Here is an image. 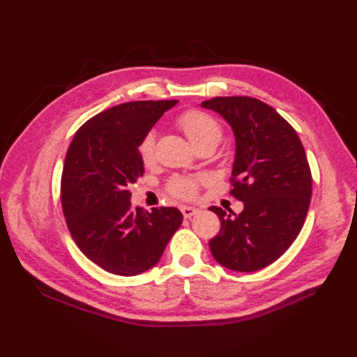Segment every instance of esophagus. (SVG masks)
<instances>
[{
  "label": "esophagus",
  "instance_id": "esophagus-1",
  "mask_svg": "<svg viewBox=\"0 0 357 357\" xmlns=\"http://www.w3.org/2000/svg\"><path fill=\"white\" fill-rule=\"evenodd\" d=\"M181 211H183V216H184L185 219H190L192 216H195L196 213H198V208L188 207V206H183V207H181Z\"/></svg>",
  "mask_w": 357,
  "mask_h": 357
}]
</instances>
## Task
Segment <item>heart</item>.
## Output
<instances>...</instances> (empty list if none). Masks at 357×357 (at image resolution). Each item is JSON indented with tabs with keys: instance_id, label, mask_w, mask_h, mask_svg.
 Segmentation results:
<instances>
[{
	"instance_id": "obj_1",
	"label": "heart",
	"mask_w": 357,
	"mask_h": 357,
	"mask_svg": "<svg viewBox=\"0 0 357 357\" xmlns=\"http://www.w3.org/2000/svg\"><path fill=\"white\" fill-rule=\"evenodd\" d=\"M176 126L196 149L216 146L222 138V127L219 121L201 109H188L176 118ZM138 155L144 167H151L156 161L155 133L147 132L138 144ZM199 179L192 176H173L167 183V190L179 199H192L198 193Z\"/></svg>"
}]
</instances>
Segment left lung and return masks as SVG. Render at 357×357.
<instances>
[{
	"mask_svg": "<svg viewBox=\"0 0 357 357\" xmlns=\"http://www.w3.org/2000/svg\"><path fill=\"white\" fill-rule=\"evenodd\" d=\"M202 107L225 118L236 138L230 195L244 202L239 215L210 207L221 230L208 245L234 271H256L282 256L304 227L312 199V170L294 128L256 98L216 96Z\"/></svg>",
	"mask_w": 357,
	"mask_h": 357,
	"instance_id": "left-lung-1",
	"label": "left lung"
}]
</instances>
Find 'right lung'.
Masks as SVG:
<instances>
[{
	"label": "right lung",
	"instance_id": "1",
	"mask_svg": "<svg viewBox=\"0 0 357 357\" xmlns=\"http://www.w3.org/2000/svg\"><path fill=\"white\" fill-rule=\"evenodd\" d=\"M176 102L115 105L82 124L67 150L61 174L67 229L81 252L113 275L135 276L153 267L183 222L174 207L132 208L128 190L144 173L141 138Z\"/></svg>",
	"mask_w": 357,
	"mask_h": 357
}]
</instances>
